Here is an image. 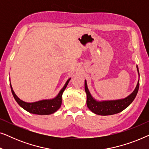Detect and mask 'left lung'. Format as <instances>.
Returning a JSON list of instances; mask_svg holds the SVG:
<instances>
[{"instance_id":"8db88e82","label":"left lung","mask_w":149,"mask_h":149,"mask_svg":"<svg viewBox=\"0 0 149 149\" xmlns=\"http://www.w3.org/2000/svg\"><path fill=\"white\" fill-rule=\"evenodd\" d=\"M138 76L140 77L139 70L138 66H136ZM139 79H138L136 88L133 92L125 98L113 100H102L98 101L95 100L89 92L87 87V81L85 80V90L87 94V106L88 109L93 113L99 115H111L119 113L123 111L124 109L129 107L134 101L137 95L138 89H139Z\"/></svg>"}]
</instances>
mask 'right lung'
Segmentation results:
<instances>
[{"label": "right lung", "instance_id": "1", "mask_svg": "<svg viewBox=\"0 0 149 149\" xmlns=\"http://www.w3.org/2000/svg\"><path fill=\"white\" fill-rule=\"evenodd\" d=\"M70 79L71 78L67 80L64 87H62V89H61L58 94L54 98L36 101L34 102H26L22 100L21 99H19L17 96V95L15 94L13 90L11 81H10V86H11L12 94H13L15 101L17 102L20 107L23 108L26 111L29 112L30 113L35 114V115H51V114H53L55 112H56L60 108L61 105H62V93L65 90V89H66L67 85H68Z\"/></svg>", "mask_w": 149, "mask_h": 149}]
</instances>
